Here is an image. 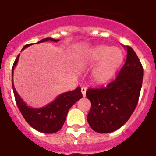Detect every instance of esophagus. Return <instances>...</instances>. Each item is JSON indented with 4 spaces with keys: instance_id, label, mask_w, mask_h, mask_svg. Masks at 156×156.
Segmentation results:
<instances>
[{
    "instance_id": "34e87169",
    "label": "esophagus",
    "mask_w": 156,
    "mask_h": 156,
    "mask_svg": "<svg viewBox=\"0 0 156 156\" xmlns=\"http://www.w3.org/2000/svg\"><path fill=\"white\" fill-rule=\"evenodd\" d=\"M81 90H82V93H83V95L85 97L86 96V91H87V87H83L81 88Z\"/></svg>"
}]
</instances>
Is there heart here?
<instances>
[{"label":"heart","mask_w":156,"mask_h":156,"mask_svg":"<svg viewBox=\"0 0 156 156\" xmlns=\"http://www.w3.org/2000/svg\"><path fill=\"white\" fill-rule=\"evenodd\" d=\"M90 63H97L101 61L93 71V76L98 82L108 79L122 60V53L118 48L109 49L105 46H100L90 51L88 56Z\"/></svg>","instance_id":"b5f03b06"}]
</instances>
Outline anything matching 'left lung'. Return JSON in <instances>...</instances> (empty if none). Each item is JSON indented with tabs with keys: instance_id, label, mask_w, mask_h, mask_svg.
I'll return each mask as SVG.
<instances>
[{
	"instance_id": "obj_1",
	"label": "left lung",
	"mask_w": 156,
	"mask_h": 156,
	"mask_svg": "<svg viewBox=\"0 0 156 156\" xmlns=\"http://www.w3.org/2000/svg\"><path fill=\"white\" fill-rule=\"evenodd\" d=\"M126 62L114 80L105 87L89 88L86 95L91 103L87 121L93 130L111 133L126 123L138 104L143 68L137 54L126 46Z\"/></svg>"
}]
</instances>
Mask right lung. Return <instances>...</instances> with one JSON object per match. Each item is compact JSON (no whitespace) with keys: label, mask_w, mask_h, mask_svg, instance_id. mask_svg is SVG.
<instances>
[{"label":"right lung","mask_w":156,"mask_h":156,"mask_svg":"<svg viewBox=\"0 0 156 156\" xmlns=\"http://www.w3.org/2000/svg\"><path fill=\"white\" fill-rule=\"evenodd\" d=\"M48 40H51L53 42L59 41V40H54L52 38H45L38 43L45 42ZM30 45H31V44L25 45L23 50L26 48L29 47ZM18 58H19V54L13 63L12 68V75ZM12 86H13L16 104L26 121L35 129L44 133H53L60 130L65 123L69 108L78 100L83 98L81 88L77 87L75 90L72 91H68L58 95L53 102L48 104L47 106L41 108H31L23 102V100L18 95L13 87V80H12Z\"/></svg>","instance_id":"obj_1"}]
</instances>
